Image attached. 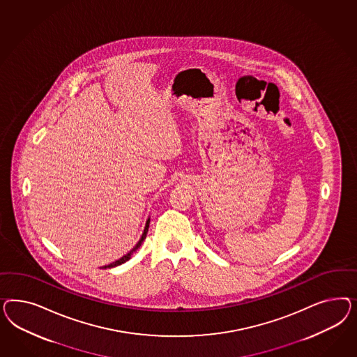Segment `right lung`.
I'll return each instance as SVG.
<instances>
[{
	"mask_svg": "<svg viewBox=\"0 0 357 357\" xmlns=\"http://www.w3.org/2000/svg\"><path fill=\"white\" fill-rule=\"evenodd\" d=\"M149 224H151V217H149V218L146 220V222H145V227H144V231H142V234H141V238L139 239V242L133 246V249L130 250V252H127L126 255H123L120 259L115 260V261L109 263L107 266H103V267H100V268H112V267H116V266H120V264L126 263L127 260H130V257L133 255V252L140 248L141 243H142V242H144V239L146 238V233H148V229H149Z\"/></svg>",
	"mask_w": 357,
	"mask_h": 357,
	"instance_id": "add662e5",
	"label": "right lung"
}]
</instances>
